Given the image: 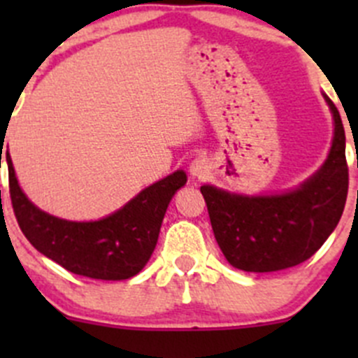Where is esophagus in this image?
I'll return each instance as SVG.
<instances>
[{"label": "esophagus", "instance_id": "1", "mask_svg": "<svg viewBox=\"0 0 358 358\" xmlns=\"http://www.w3.org/2000/svg\"><path fill=\"white\" fill-rule=\"evenodd\" d=\"M190 175L194 178H206L209 175V161L206 157H196L190 162Z\"/></svg>", "mask_w": 358, "mask_h": 358}]
</instances>
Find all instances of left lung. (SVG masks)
<instances>
[{"label": "left lung", "mask_w": 358, "mask_h": 358, "mask_svg": "<svg viewBox=\"0 0 358 358\" xmlns=\"http://www.w3.org/2000/svg\"><path fill=\"white\" fill-rule=\"evenodd\" d=\"M334 138L322 168L299 189L246 197L211 185L201 192L213 234L229 263L244 272H277L306 262L338 225L348 194L345 128L336 106Z\"/></svg>", "instance_id": "1"}]
</instances>
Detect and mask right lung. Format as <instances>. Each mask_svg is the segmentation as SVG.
<instances>
[{
	"instance_id": "1",
	"label": "right lung",
	"mask_w": 358,
	"mask_h": 358,
	"mask_svg": "<svg viewBox=\"0 0 358 358\" xmlns=\"http://www.w3.org/2000/svg\"><path fill=\"white\" fill-rule=\"evenodd\" d=\"M6 162L12 208L29 243L69 272L90 279L124 280L136 275L156 248L169 201L187 183L185 173L175 171L107 218L67 222L36 208L17 183L8 152Z\"/></svg>"
}]
</instances>
